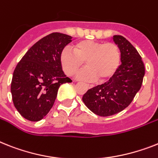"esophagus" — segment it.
Here are the masks:
<instances>
[{
	"label": "esophagus",
	"instance_id": "34e87169",
	"mask_svg": "<svg viewBox=\"0 0 158 158\" xmlns=\"http://www.w3.org/2000/svg\"><path fill=\"white\" fill-rule=\"evenodd\" d=\"M88 88L90 89V88H92V86H91V85H88Z\"/></svg>",
	"mask_w": 158,
	"mask_h": 158
}]
</instances>
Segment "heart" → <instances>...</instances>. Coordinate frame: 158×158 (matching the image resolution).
<instances>
[{
	"instance_id": "heart-1",
	"label": "heart",
	"mask_w": 158,
	"mask_h": 158,
	"mask_svg": "<svg viewBox=\"0 0 158 158\" xmlns=\"http://www.w3.org/2000/svg\"><path fill=\"white\" fill-rule=\"evenodd\" d=\"M73 52L64 48L60 63L66 75L75 76L85 66L88 69L77 75V79L104 82L114 76L121 63L120 49L114 43L83 40L73 46Z\"/></svg>"
}]
</instances>
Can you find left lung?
I'll use <instances>...</instances> for the list:
<instances>
[{"instance_id":"obj_1","label":"left lung","mask_w":158,"mask_h":158,"mask_svg":"<svg viewBox=\"0 0 158 158\" xmlns=\"http://www.w3.org/2000/svg\"><path fill=\"white\" fill-rule=\"evenodd\" d=\"M113 41L119 48L121 64L107 82L94 87L82 97L92 112L99 116H110L128 106L141 87L144 65L140 54L131 43L121 35H114Z\"/></svg>"}]
</instances>
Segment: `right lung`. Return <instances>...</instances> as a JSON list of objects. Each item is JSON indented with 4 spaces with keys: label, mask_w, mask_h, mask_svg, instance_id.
<instances>
[{
    "label": "right lung",
    "mask_w": 158,
    "mask_h": 158,
    "mask_svg": "<svg viewBox=\"0 0 158 158\" xmlns=\"http://www.w3.org/2000/svg\"><path fill=\"white\" fill-rule=\"evenodd\" d=\"M73 38L55 32L35 43L14 69L11 94L15 108L30 121L41 120L52 107L59 87L72 80L64 73L60 56Z\"/></svg>",
    "instance_id": "add662e5"
}]
</instances>
